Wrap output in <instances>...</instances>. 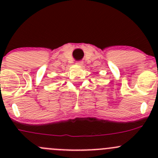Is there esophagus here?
<instances>
[{"mask_svg": "<svg viewBox=\"0 0 158 158\" xmlns=\"http://www.w3.org/2000/svg\"><path fill=\"white\" fill-rule=\"evenodd\" d=\"M76 64L78 65V66H82V64H83V63H82V61H76Z\"/></svg>", "mask_w": 158, "mask_h": 158, "instance_id": "obj_1", "label": "esophagus"}]
</instances>
